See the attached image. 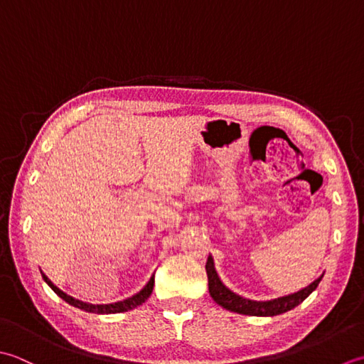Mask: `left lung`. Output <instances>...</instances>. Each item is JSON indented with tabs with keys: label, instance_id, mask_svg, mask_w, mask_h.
Masks as SVG:
<instances>
[{
	"label": "left lung",
	"instance_id": "8db88e82",
	"mask_svg": "<svg viewBox=\"0 0 364 364\" xmlns=\"http://www.w3.org/2000/svg\"><path fill=\"white\" fill-rule=\"evenodd\" d=\"M205 272H207V278H209V292L212 299L217 301L220 306H223L229 311H234V313L247 314V316H278V314L286 313V311H291L295 306H299L300 303L314 291L322 279V277L317 278L314 283H311L308 287L301 289V291L291 295L279 296V299L270 300V301H255V300L243 299V296L234 294L232 291H229L223 283H221V279L217 275V270H215L213 267L212 256L207 257Z\"/></svg>",
	"mask_w": 364,
	"mask_h": 364
}]
</instances>
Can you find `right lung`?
Instances as JSON below:
<instances>
[{
	"label": "right lung",
	"mask_w": 364,
	"mask_h": 364,
	"mask_svg": "<svg viewBox=\"0 0 364 364\" xmlns=\"http://www.w3.org/2000/svg\"><path fill=\"white\" fill-rule=\"evenodd\" d=\"M42 273V272H41ZM42 278L46 279V283L53 289L55 294H58L59 296H61L63 300H65L69 303V305L75 306L78 309H83V311H87V313H95V314H114V313H125V311H130V309H135L136 306L143 305V303L149 299L151 294H152V289H154V275L152 278L149 279V283H147L141 291L136 294L130 296V299L127 300H122V301H117V303H109V305H91V303H85V301H80L77 299H73V296L68 295L65 292H63L61 289H58L51 281L43 275L42 273Z\"/></svg>",
	"instance_id": "obj_1"
}]
</instances>
